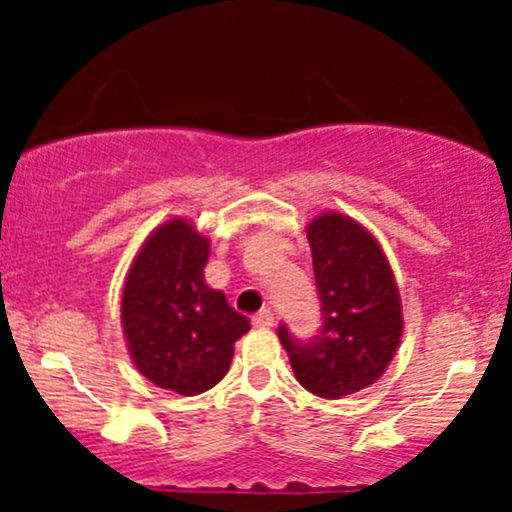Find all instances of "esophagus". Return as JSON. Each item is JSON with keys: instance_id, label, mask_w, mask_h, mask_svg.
I'll use <instances>...</instances> for the list:
<instances>
[{"instance_id": "34e87169", "label": "esophagus", "mask_w": 512, "mask_h": 512, "mask_svg": "<svg viewBox=\"0 0 512 512\" xmlns=\"http://www.w3.org/2000/svg\"><path fill=\"white\" fill-rule=\"evenodd\" d=\"M252 325L260 327V330H269V327L274 325V313L269 308H264L257 313L255 317H252Z\"/></svg>"}]
</instances>
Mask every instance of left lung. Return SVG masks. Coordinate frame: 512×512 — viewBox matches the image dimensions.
Masks as SVG:
<instances>
[{
  "mask_svg": "<svg viewBox=\"0 0 512 512\" xmlns=\"http://www.w3.org/2000/svg\"><path fill=\"white\" fill-rule=\"evenodd\" d=\"M322 327L310 342L279 327L296 380L325 399H342L383 378L404 332L402 301L387 255L363 223L339 211L305 228Z\"/></svg>",
  "mask_w": 512,
  "mask_h": 512,
  "instance_id": "obj_1",
  "label": "left lung"
}]
</instances>
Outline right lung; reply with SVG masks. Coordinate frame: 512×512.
Wrapping results in <instances>:
<instances>
[{
  "mask_svg": "<svg viewBox=\"0 0 512 512\" xmlns=\"http://www.w3.org/2000/svg\"><path fill=\"white\" fill-rule=\"evenodd\" d=\"M209 238L187 219L151 231L122 289V332L146 380L192 397L228 373L233 344L250 330L221 291L204 281Z\"/></svg>",
  "mask_w": 512,
  "mask_h": 512,
  "instance_id": "obj_1",
  "label": "right lung"
}]
</instances>
